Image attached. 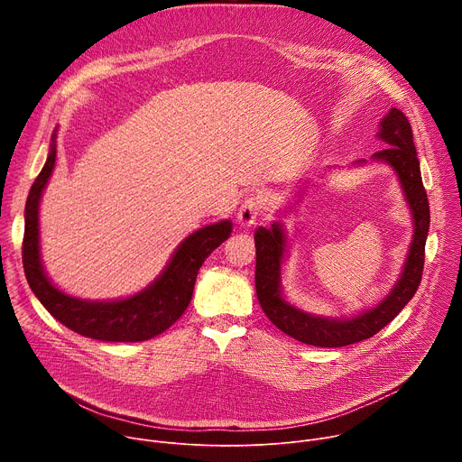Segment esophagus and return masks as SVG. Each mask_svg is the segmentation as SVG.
<instances>
[{
	"label": "esophagus",
	"instance_id": "obj_1",
	"mask_svg": "<svg viewBox=\"0 0 462 462\" xmlns=\"http://www.w3.org/2000/svg\"><path fill=\"white\" fill-rule=\"evenodd\" d=\"M261 208H263V203L257 195H250L246 197V199L241 203L239 207V212H237V219L243 226H252L255 225L259 214H261Z\"/></svg>",
	"mask_w": 462,
	"mask_h": 462
}]
</instances>
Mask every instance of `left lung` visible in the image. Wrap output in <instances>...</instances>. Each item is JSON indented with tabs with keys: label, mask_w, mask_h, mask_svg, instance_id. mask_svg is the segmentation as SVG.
Wrapping results in <instances>:
<instances>
[{
	"label": "left lung",
	"mask_w": 462,
	"mask_h": 462,
	"mask_svg": "<svg viewBox=\"0 0 462 462\" xmlns=\"http://www.w3.org/2000/svg\"><path fill=\"white\" fill-rule=\"evenodd\" d=\"M378 137L389 146L373 157L389 162L399 173L415 221V236L404 273L393 292L373 310L353 319H327L294 309L280 296V267L285 236L280 225L259 226L255 239V292L267 318L298 342L316 347H344L374 337L415 296L424 271V246L430 230V205L422 184L411 124L401 109H391L380 124Z\"/></svg>",
	"instance_id": "left-lung-1"
}]
</instances>
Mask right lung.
Returning a JSON list of instances; mask_svg holds the SVG:
<instances>
[{"instance_id":"1","label":"right lung","mask_w":462,"mask_h":462,"mask_svg":"<svg viewBox=\"0 0 462 462\" xmlns=\"http://www.w3.org/2000/svg\"><path fill=\"white\" fill-rule=\"evenodd\" d=\"M54 161L56 148L52 144L25 205L22 259L29 287L60 323L82 337L102 342H144L164 333L186 310L197 273L205 259L230 236L232 223L221 221L191 234L173 254L159 280L134 298L107 303L69 298L51 285L40 263L38 205Z\"/></svg>"}]
</instances>
